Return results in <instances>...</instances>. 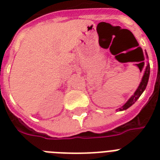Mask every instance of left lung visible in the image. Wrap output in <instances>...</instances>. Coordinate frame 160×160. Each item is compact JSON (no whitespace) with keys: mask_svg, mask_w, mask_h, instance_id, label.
<instances>
[{"mask_svg":"<svg viewBox=\"0 0 160 160\" xmlns=\"http://www.w3.org/2000/svg\"><path fill=\"white\" fill-rule=\"evenodd\" d=\"M148 57V55H147ZM149 70H150V67H149V64H147V66L145 68V71H144V76L142 78V81L139 84V87L136 90V91L134 92V94L132 95L130 99H129L128 101H127L125 104H124L121 108H119V110H124V109H127L129 107L131 106L133 104H134V102L136 101L139 98V96L142 95V93L144 92V90H145V88L147 86V84H148V80H149Z\"/></svg>","mask_w":160,"mask_h":160,"instance_id":"left-lung-1","label":"left lung"}]
</instances>
